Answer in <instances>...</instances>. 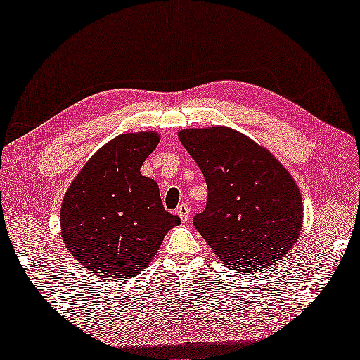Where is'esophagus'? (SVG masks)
Masks as SVG:
<instances>
[{
  "instance_id": "34e87169",
  "label": "esophagus",
  "mask_w": 360,
  "mask_h": 360,
  "mask_svg": "<svg viewBox=\"0 0 360 360\" xmlns=\"http://www.w3.org/2000/svg\"><path fill=\"white\" fill-rule=\"evenodd\" d=\"M176 214L179 216L182 222L189 221V219H191V208H189V205L181 203L179 207H178V210H176Z\"/></svg>"
}]
</instances>
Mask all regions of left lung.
Masks as SVG:
<instances>
[{"mask_svg": "<svg viewBox=\"0 0 360 360\" xmlns=\"http://www.w3.org/2000/svg\"><path fill=\"white\" fill-rule=\"evenodd\" d=\"M178 136L208 186L207 208L193 226L222 264L243 274L277 264L303 227V200L288 171L227 127L182 129Z\"/></svg>", "mask_w": 360, "mask_h": 360, "instance_id": "1", "label": "left lung"}]
</instances>
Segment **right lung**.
<instances>
[{
	"mask_svg": "<svg viewBox=\"0 0 360 360\" xmlns=\"http://www.w3.org/2000/svg\"><path fill=\"white\" fill-rule=\"evenodd\" d=\"M160 136L120 134L94 153L65 192L62 238L77 262L104 278L144 271L181 219L163 208L158 184L141 174Z\"/></svg>",
	"mask_w": 360,
	"mask_h": 360,
	"instance_id": "right-lung-1",
	"label": "right lung"
}]
</instances>
